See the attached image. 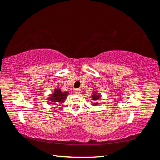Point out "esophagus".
<instances>
[{"label": "esophagus", "mask_w": 160, "mask_h": 160, "mask_svg": "<svg viewBox=\"0 0 160 160\" xmlns=\"http://www.w3.org/2000/svg\"><path fill=\"white\" fill-rule=\"evenodd\" d=\"M75 93H76L78 94H80L81 93V90L79 88H77V89H75Z\"/></svg>", "instance_id": "obj_1"}]
</instances>
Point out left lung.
Returning a JSON list of instances; mask_svg holds the SVG:
<instances>
[{
  "instance_id": "8db88e82",
  "label": "left lung",
  "mask_w": 160,
  "mask_h": 160,
  "mask_svg": "<svg viewBox=\"0 0 160 160\" xmlns=\"http://www.w3.org/2000/svg\"><path fill=\"white\" fill-rule=\"evenodd\" d=\"M99 98H100V94H96V93L93 94L92 99L95 100V101H97V100H98ZM97 103H94V105H97Z\"/></svg>"
}]
</instances>
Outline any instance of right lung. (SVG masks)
Returning <instances> with one entry per match:
<instances>
[{"label": "right lung", "instance_id": "add662e5", "mask_svg": "<svg viewBox=\"0 0 160 160\" xmlns=\"http://www.w3.org/2000/svg\"><path fill=\"white\" fill-rule=\"evenodd\" d=\"M68 95V92H62L60 89H56L54 90L53 94H51V96L49 97V100L54 102L55 104H58V102H64L65 99L66 98Z\"/></svg>", "mask_w": 160, "mask_h": 160}]
</instances>
